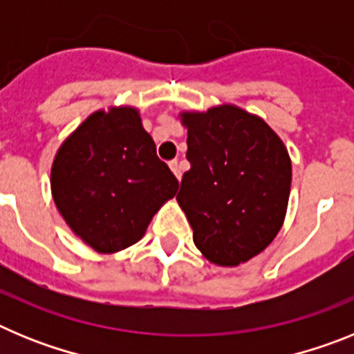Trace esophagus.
I'll return each mask as SVG.
<instances>
[{"label":"esophagus","instance_id":"obj_1","mask_svg":"<svg viewBox=\"0 0 354 354\" xmlns=\"http://www.w3.org/2000/svg\"><path fill=\"white\" fill-rule=\"evenodd\" d=\"M170 168H171V171H174V175L175 177H177V179L180 180V177H183V174H180V165L177 161H171L170 162Z\"/></svg>","mask_w":354,"mask_h":354}]
</instances>
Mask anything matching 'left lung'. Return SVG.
Segmentation results:
<instances>
[{"mask_svg": "<svg viewBox=\"0 0 354 354\" xmlns=\"http://www.w3.org/2000/svg\"><path fill=\"white\" fill-rule=\"evenodd\" d=\"M186 158L177 195L195 246L216 266L259 255L282 228L292 167L286 145L261 117L239 106L183 111Z\"/></svg>", "mask_w": 354, "mask_h": 354, "instance_id": "left-lung-1", "label": "left lung"}]
</instances>
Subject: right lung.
<instances>
[{
	"label": "right lung",
	"instance_id": "1",
	"mask_svg": "<svg viewBox=\"0 0 354 354\" xmlns=\"http://www.w3.org/2000/svg\"><path fill=\"white\" fill-rule=\"evenodd\" d=\"M177 187L133 106L90 115L62 143L51 167L53 200L62 218L99 253L138 243Z\"/></svg>",
	"mask_w": 354,
	"mask_h": 354
}]
</instances>
